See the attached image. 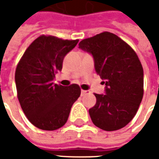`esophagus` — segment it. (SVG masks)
Listing matches in <instances>:
<instances>
[{
    "instance_id": "obj_1",
    "label": "esophagus",
    "mask_w": 159,
    "mask_h": 159,
    "mask_svg": "<svg viewBox=\"0 0 159 159\" xmlns=\"http://www.w3.org/2000/svg\"><path fill=\"white\" fill-rule=\"evenodd\" d=\"M89 91H88V90H81V95H89Z\"/></svg>"
}]
</instances>
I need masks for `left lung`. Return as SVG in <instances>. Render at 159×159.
Segmentation results:
<instances>
[{"mask_svg":"<svg viewBox=\"0 0 159 159\" xmlns=\"http://www.w3.org/2000/svg\"><path fill=\"white\" fill-rule=\"evenodd\" d=\"M79 48L90 53L95 69L105 84V95L95 94L89 109L93 123L104 131L127 125L137 112L143 96V69L138 56L116 34L103 32L82 40Z\"/></svg>","mask_w":159,"mask_h":159,"instance_id":"8db88e82","label":"left lung"}]
</instances>
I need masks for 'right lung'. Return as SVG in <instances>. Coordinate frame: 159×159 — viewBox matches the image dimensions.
Wrapping results in <instances>:
<instances>
[{
	"instance_id": "obj_1",
	"label": "right lung",
	"mask_w": 159,
	"mask_h": 159,
	"mask_svg": "<svg viewBox=\"0 0 159 159\" xmlns=\"http://www.w3.org/2000/svg\"><path fill=\"white\" fill-rule=\"evenodd\" d=\"M78 42L41 35L28 47L17 64L15 81L18 101L28 120L40 129L53 131L62 127L80 95L77 84L64 87L52 82L62 70L64 57Z\"/></svg>"
}]
</instances>
